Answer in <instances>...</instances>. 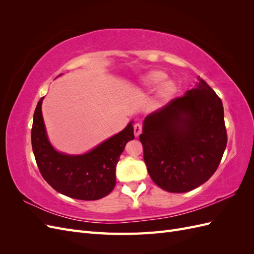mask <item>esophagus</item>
Listing matches in <instances>:
<instances>
[{"label":"esophagus","instance_id":"obj_1","mask_svg":"<svg viewBox=\"0 0 254 254\" xmlns=\"http://www.w3.org/2000/svg\"><path fill=\"white\" fill-rule=\"evenodd\" d=\"M142 129H143V125L141 123H135L133 125V132L135 136H139L142 133Z\"/></svg>","mask_w":254,"mask_h":254}]
</instances>
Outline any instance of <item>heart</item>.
Instances as JSON below:
<instances>
[{
  "mask_svg": "<svg viewBox=\"0 0 254 254\" xmlns=\"http://www.w3.org/2000/svg\"><path fill=\"white\" fill-rule=\"evenodd\" d=\"M166 78V74L162 71H151L148 74H146V76L143 79V83L145 87H157L160 83H162ZM175 92V84L171 81L165 82L162 84V87L160 88L159 91V97L160 99H167Z\"/></svg>",
  "mask_w": 254,
  "mask_h": 254,
  "instance_id": "heart-1",
  "label": "heart"
}]
</instances>
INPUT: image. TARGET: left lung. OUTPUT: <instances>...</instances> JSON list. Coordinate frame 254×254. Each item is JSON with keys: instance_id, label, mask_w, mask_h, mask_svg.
<instances>
[{"instance_id": "1", "label": "left lung", "mask_w": 254, "mask_h": 254, "mask_svg": "<svg viewBox=\"0 0 254 254\" xmlns=\"http://www.w3.org/2000/svg\"><path fill=\"white\" fill-rule=\"evenodd\" d=\"M198 80L144 120V162L152 181L170 193H186L209 180L227 146L221 99Z\"/></svg>"}]
</instances>
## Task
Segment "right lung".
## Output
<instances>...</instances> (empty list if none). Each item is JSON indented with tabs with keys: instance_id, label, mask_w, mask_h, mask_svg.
I'll list each match as a JSON object with an SVG mask.
<instances>
[{
	"instance_id": "obj_1",
	"label": "right lung",
	"mask_w": 254,
	"mask_h": 254,
	"mask_svg": "<svg viewBox=\"0 0 254 254\" xmlns=\"http://www.w3.org/2000/svg\"><path fill=\"white\" fill-rule=\"evenodd\" d=\"M38 102L34 113L32 146L38 168L58 193L79 200H97L110 194L115 187V167L128 141L134 139L132 122L91 151L79 156L58 152L51 145Z\"/></svg>"
}]
</instances>
